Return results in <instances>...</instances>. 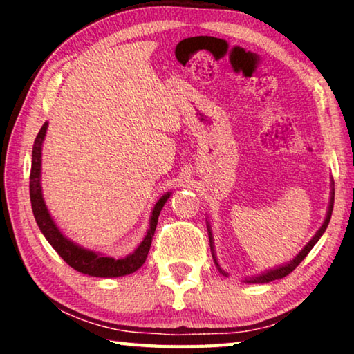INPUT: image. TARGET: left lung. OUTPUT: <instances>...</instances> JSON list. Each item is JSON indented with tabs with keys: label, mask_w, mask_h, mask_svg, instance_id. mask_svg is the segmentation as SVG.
Returning <instances> with one entry per match:
<instances>
[{
	"label": "left lung",
	"mask_w": 354,
	"mask_h": 354,
	"mask_svg": "<svg viewBox=\"0 0 354 354\" xmlns=\"http://www.w3.org/2000/svg\"><path fill=\"white\" fill-rule=\"evenodd\" d=\"M333 206H334V181L331 178V192H329V203H328V211H326V215H325V220H323L322 226L317 230V232L314 234V237L310 239V241L304 245V247L301 248V251L293 257V259H290L289 262L283 263V266H278V267H273V268H268V270L266 272H261L257 274H253V277H248V278H243L242 281L245 284H266V283H272V281L274 279H281L287 277V274L292 273L295 268L298 267V263L301 262L304 257L308 256V253L310 250L314 248V245L320 241V237L323 236V232L326 231L328 227V223L329 220H331V214H333ZM206 226H207V234H209V243H211V251H212V257H214V262L215 266H217L218 272L223 274V277L227 278V273L223 270V268L220 267V263L217 261V254H215V245H214V236H212V227H211V221H209L206 218Z\"/></svg>",
	"instance_id": "obj_1"
}]
</instances>
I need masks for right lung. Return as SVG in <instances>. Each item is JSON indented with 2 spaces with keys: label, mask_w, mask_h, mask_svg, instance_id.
<instances>
[{
  "label": "right lung",
  "mask_w": 354,
  "mask_h": 354,
  "mask_svg": "<svg viewBox=\"0 0 354 354\" xmlns=\"http://www.w3.org/2000/svg\"><path fill=\"white\" fill-rule=\"evenodd\" d=\"M46 129L48 122L44 123V127L40 128L37 137H35L32 147L31 176H29L31 206L34 218L37 221L41 234L45 236L48 243L57 251V254L61 256L71 268H75V270L80 273L97 278H118L137 272L147 261L148 251L149 247H151V241L156 231V225H158L159 214L165 206L167 200L170 198L171 192H167V194H164L158 201H156L151 215H149L147 234L142 239V242L137 245V248L133 253H129L124 257H118L117 259V257L104 254L101 253V251L81 247L80 243L73 242L61 231V227L57 226L55 218L51 217L50 211H48L44 198V190H41V147H44Z\"/></svg>",
  "instance_id": "right-lung-1"
}]
</instances>
